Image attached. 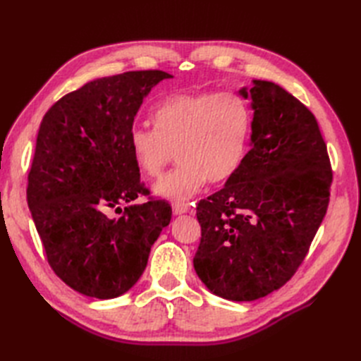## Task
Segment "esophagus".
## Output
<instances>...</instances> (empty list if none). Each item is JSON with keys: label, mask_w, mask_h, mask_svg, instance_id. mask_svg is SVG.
Here are the masks:
<instances>
[{"label": "esophagus", "mask_w": 361, "mask_h": 361, "mask_svg": "<svg viewBox=\"0 0 361 361\" xmlns=\"http://www.w3.org/2000/svg\"><path fill=\"white\" fill-rule=\"evenodd\" d=\"M171 209H173V214L174 215H182V214H187L190 212L192 207L188 204V203H173L171 204Z\"/></svg>", "instance_id": "esophagus-1"}]
</instances>
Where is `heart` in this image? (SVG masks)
<instances>
[{"instance_id": "obj_1", "label": "heart", "mask_w": 361, "mask_h": 361, "mask_svg": "<svg viewBox=\"0 0 361 361\" xmlns=\"http://www.w3.org/2000/svg\"><path fill=\"white\" fill-rule=\"evenodd\" d=\"M155 129L137 126L129 133V149L145 178L157 179L178 154L180 166L162 178L155 191L185 202L209 179H232L247 157L253 111L232 92L179 93L162 101L154 113Z\"/></svg>"}]
</instances>
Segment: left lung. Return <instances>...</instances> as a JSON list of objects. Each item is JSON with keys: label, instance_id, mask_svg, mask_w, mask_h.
Listing matches in <instances>:
<instances>
[{"label": "left lung", "instance_id": "8db88e82", "mask_svg": "<svg viewBox=\"0 0 361 361\" xmlns=\"http://www.w3.org/2000/svg\"><path fill=\"white\" fill-rule=\"evenodd\" d=\"M251 149L224 188L197 204L194 269L211 292L253 301L292 279L324 220L333 180L312 111L271 81L253 80Z\"/></svg>", "mask_w": 361, "mask_h": 361}]
</instances>
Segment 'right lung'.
Returning a JSON list of instances; mask_svg holds the SVG:
<instances>
[{"label": "right lung", "instance_id": "obj_1", "mask_svg": "<svg viewBox=\"0 0 361 361\" xmlns=\"http://www.w3.org/2000/svg\"><path fill=\"white\" fill-rule=\"evenodd\" d=\"M162 71H133L87 82L54 104L39 128L27 202L49 267L87 297L110 300L133 288L150 247L171 220L169 203L149 197L130 155L129 133ZM110 207L123 214L106 215Z\"/></svg>", "mask_w": 361, "mask_h": 361}]
</instances>
